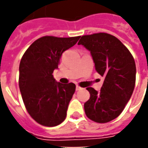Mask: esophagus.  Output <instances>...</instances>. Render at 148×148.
<instances>
[{
    "mask_svg": "<svg viewBox=\"0 0 148 148\" xmlns=\"http://www.w3.org/2000/svg\"><path fill=\"white\" fill-rule=\"evenodd\" d=\"M82 90V88H81L80 86H76V90H77V91H78V90Z\"/></svg>",
    "mask_w": 148,
    "mask_h": 148,
    "instance_id": "34e87169",
    "label": "esophagus"
}]
</instances>
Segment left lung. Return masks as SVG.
Listing matches in <instances>:
<instances>
[{"instance_id":"8db88e82","label":"left lung","mask_w":148,"mask_h":148,"mask_svg":"<svg viewBox=\"0 0 148 148\" xmlns=\"http://www.w3.org/2000/svg\"><path fill=\"white\" fill-rule=\"evenodd\" d=\"M77 44L90 51L95 70L105 77L100 92L86 88L90 97L84 104L86 115L97 123L109 122L122 112L133 93L136 73L134 58L116 37L108 33L82 36Z\"/></svg>"}]
</instances>
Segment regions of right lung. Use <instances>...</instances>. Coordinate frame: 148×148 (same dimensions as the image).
<instances>
[{
  "mask_svg": "<svg viewBox=\"0 0 148 148\" xmlns=\"http://www.w3.org/2000/svg\"><path fill=\"white\" fill-rule=\"evenodd\" d=\"M80 36H43L27 49L20 63L19 87L27 112L47 127L66 119L69 103L75 92L74 83L62 84L53 77L62 54L76 44Z\"/></svg>",
  "mask_w": 148,
  "mask_h": 148,
  "instance_id": "1",
  "label": "right lung"
}]
</instances>
